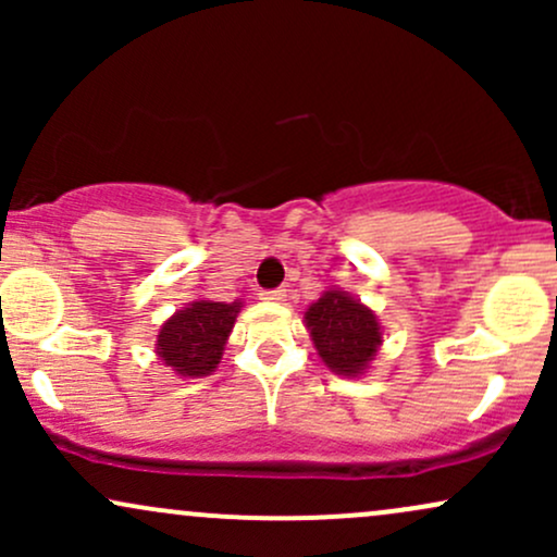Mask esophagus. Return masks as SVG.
<instances>
[{
  "mask_svg": "<svg viewBox=\"0 0 557 557\" xmlns=\"http://www.w3.org/2000/svg\"><path fill=\"white\" fill-rule=\"evenodd\" d=\"M285 296H287L285 287H274V290H261L259 293L261 300H272V304H280V300H285Z\"/></svg>",
  "mask_w": 557,
  "mask_h": 557,
  "instance_id": "1",
  "label": "esophagus"
}]
</instances>
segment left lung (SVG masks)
<instances>
[{
  "label": "left lung",
  "instance_id": "1",
  "mask_svg": "<svg viewBox=\"0 0 557 557\" xmlns=\"http://www.w3.org/2000/svg\"><path fill=\"white\" fill-rule=\"evenodd\" d=\"M304 322L319 359L335 374L361 376L382 345V327L374 311L337 287L324 290L322 298L306 309Z\"/></svg>",
  "mask_w": 557,
  "mask_h": 557
}]
</instances>
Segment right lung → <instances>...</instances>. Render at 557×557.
<instances>
[{
  "mask_svg": "<svg viewBox=\"0 0 557 557\" xmlns=\"http://www.w3.org/2000/svg\"><path fill=\"white\" fill-rule=\"evenodd\" d=\"M240 300H194L175 311L157 335V356L181 376H207L216 369L233 332Z\"/></svg>",
  "mask_w": 557,
  "mask_h": 557,
  "instance_id": "right-lung-1",
  "label": "right lung"
}]
</instances>
